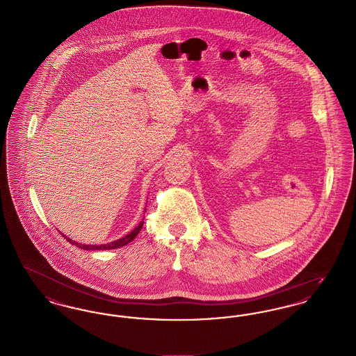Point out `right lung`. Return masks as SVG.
I'll list each match as a JSON object with an SVG mask.
<instances>
[{
    "label": "right lung",
    "instance_id": "right-lung-1",
    "mask_svg": "<svg viewBox=\"0 0 356 356\" xmlns=\"http://www.w3.org/2000/svg\"><path fill=\"white\" fill-rule=\"evenodd\" d=\"M143 225H144V221L141 220L138 222V225L136 227L135 229L132 231V232H129L127 236L121 237V238H118V240H115V241H111V243H106V244H102V245H90V244H81V243H77V241H74V240H70L69 237L65 236V235H63L64 237H67V240L70 241L73 245H76V247H79V248H83V250H86V251H102V250H115V248H120V247H124V245H127L128 243H131L134 238H135L137 235H138V232L141 231V228H143Z\"/></svg>",
    "mask_w": 356,
    "mask_h": 356
}]
</instances>
